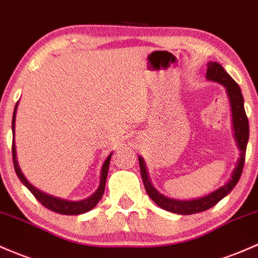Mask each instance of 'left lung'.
Returning <instances> with one entry per match:
<instances>
[{"label": "left lung", "instance_id": "8db88e82", "mask_svg": "<svg viewBox=\"0 0 258 258\" xmlns=\"http://www.w3.org/2000/svg\"><path fill=\"white\" fill-rule=\"evenodd\" d=\"M207 78L211 81L218 82V83L223 84L226 88L229 99H230L231 105V114H233V123H234V131L235 138H236L237 146L240 148V159L237 161V165L233 172V176L228 181V183L222 186L220 188L216 189L212 192L208 196L198 198V200L192 201H177L171 200L163 195L159 194L154 187L152 186L151 181H149L148 174H147L146 165L142 158H138L140 161V169L141 174H142V180L144 188H146L148 196L157 203L159 207L165 211L172 212V213L182 214V216H187V214L200 213V212H205L207 209L212 208L216 206L222 198H224L226 195L230 194L231 189L235 187V185L239 181L240 176L242 174V169H244L245 163V155H246V146H247L248 141V120L246 116L245 107H244V98H242L241 89H240L239 84L234 81L225 70L220 66L217 62H208L207 64Z\"/></svg>", "mask_w": 258, "mask_h": 258}]
</instances>
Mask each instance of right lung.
<instances>
[{
  "label": "right lung",
  "instance_id": "right-lung-1",
  "mask_svg": "<svg viewBox=\"0 0 258 258\" xmlns=\"http://www.w3.org/2000/svg\"><path fill=\"white\" fill-rule=\"evenodd\" d=\"M18 105V103H17ZM17 105L14 107V112H13V118H12V131H13V136H14V122H16V112H17ZM12 155H13V165H14V170H16L17 176L19 177V180L27 186L28 189L34 195V197L44 206L45 208L50 209V211L56 212V213L60 214H66V216H77V214H82L86 213V212H89L90 209H93L95 206L98 205L99 201L101 200L104 195V189H105V182H106V177H107V171H109V165H110V159H111V154L106 158V160L104 161V165L101 168V175H100V185L97 191L92 195L90 197L86 198L83 201H78V202H72V201H64L61 200V198L57 197H52L49 196V195L44 194V192L39 191L36 189L34 186L30 185L28 182L27 179L24 177V175L22 174L21 169H19L18 161H17L16 158V146H14V138L12 142Z\"/></svg>",
  "mask_w": 258,
  "mask_h": 258
}]
</instances>
